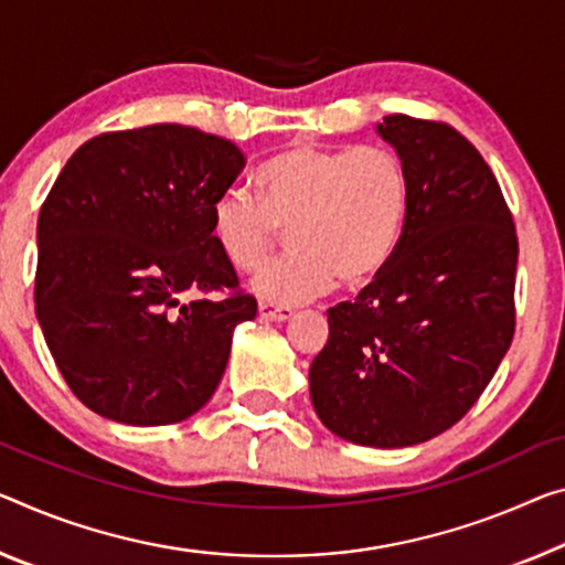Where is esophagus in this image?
<instances>
[{"mask_svg":"<svg viewBox=\"0 0 565 565\" xmlns=\"http://www.w3.org/2000/svg\"><path fill=\"white\" fill-rule=\"evenodd\" d=\"M259 316L267 320H290L295 316V310L288 306H275V302H259Z\"/></svg>","mask_w":565,"mask_h":565,"instance_id":"esophagus-1","label":"esophagus"}]
</instances>
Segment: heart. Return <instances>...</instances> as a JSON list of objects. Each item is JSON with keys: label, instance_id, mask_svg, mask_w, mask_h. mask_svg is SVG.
Returning <instances> with one entry per match:
<instances>
[{"label": "heart", "instance_id": "b5f03b06", "mask_svg": "<svg viewBox=\"0 0 565 565\" xmlns=\"http://www.w3.org/2000/svg\"><path fill=\"white\" fill-rule=\"evenodd\" d=\"M259 202L230 189L212 204V234L242 273L265 265L288 232L292 253L267 265L253 290L275 306H298L341 277L361 288L386 270L412 206L409 173L386 146L298 141L257 171Z\"/></svg>", "mask_w": 565, "mask_h": 565}]
</instances>
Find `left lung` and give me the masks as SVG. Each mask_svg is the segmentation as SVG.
Listing matches in <instances>:
<instances>
[{
  "mask_svg": "<svg viewBox=\"0 0 565 565\" xmlns=\"http://www.w3.org/2000/svg\"><path fill=\"white\" fill-rule=\"evenodd\" d=\"M412 206L386 270L328 310L310 398L338 437L409 447L472 409L515 335L518 234L488 161L445 120L379 124Z\"/></svg>",
  "mask_w": 565,
  "mask_h": 565,
  "instance_id": "left-lung-1",
  "label": "left lung"
}]
</instances>
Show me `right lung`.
<instances>
[{"mask_svg":"<svg viewBox=\"0 0 565 565\" xmlns=\"http://www.w3.org/2000/svg\"><path fill=\"white\" fill-rule=\"evenodd\" d=\"M245 161L227 138L153 124L93 136L60 171L38 220L34 310L95 414L161 427L220 386L234 326L257 316L212 234Z\"/></svg>","mask_w":565,"mask_h":565,"instance_id":"right-lung-1","label":"right lung"}]
</instances>
